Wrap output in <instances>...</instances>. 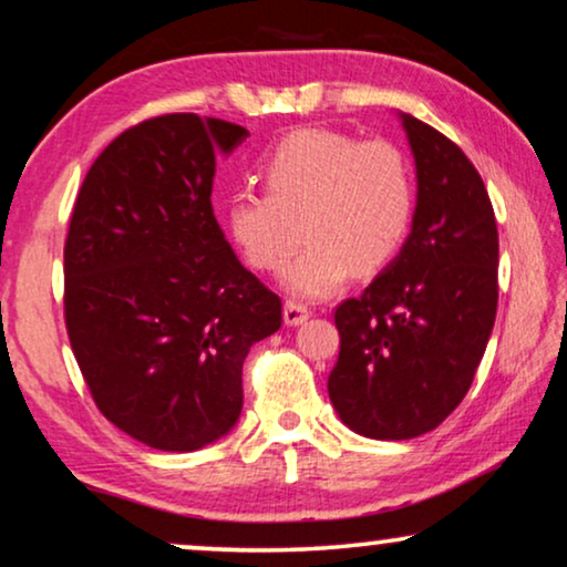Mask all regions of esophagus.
I'll return each mask as SVG.
<instances>
[{
  "label": "esophagus",
  "mask_w": 567,
  "mask_h": 567,
  "mask_svg": "<svg viewBox=\"0 0 567 567\" xmlns=\"http://www.w3.org/2000/svg\"><path fill=\"white\" fill-rule=\"evenodd\" d=\"M307 318H310V310H307L305 305H299V301H293V299H289L284 305V322L286 326H301V322H305Z\"/></svg>",
  "instance_id": "esophagus-1"
}]
</instances>
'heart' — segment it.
Masks as SVG:
<instances>
[{"instance_id": "b5f03b06", "label": "heart", "mask_w": 567, "mask_h": 567, "mask_svg": "<svg viewBox=\"0 0 567 567\" xmlns=\"http://www.w3.org/2000/svg\"><path fill=\"white\" fill-rule=\"evenodd\" d=\"M268 189H237L226 205L231 239L257 270L286 268L284 289L322 299L349 276L385 268L414 216V176L399 145L347 132H291L262 164Z\"/></svg>"}]
</instances>
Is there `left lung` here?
Instances as JSON below:
<instances>
[{
  "mask_svg": "<svg viewBox=\"0 0 567 567\" xmlns=\"http://www.w3.org/2000/svg\"><path fill=\"white\" fill-rule=\"evenodd\" d=\"M416 168V208L401 252L359 299L341 333L328 395L372 440L435 430L463 401L497 312V224L472 161L435 127L399 114Z\"/></svg>",
  "mask_w": 567,
  "mask_h": 567,
  "instance_id": "left-lung-1",
  "label": "left lung"
}]
</instances>
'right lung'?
<instances>
[{
  "instance_id": "right-lung-1",
  "label": "right lung",
  "mask_w": 567,
  "mask_h": 567,
  "mask_svg": "<svg viewBox=\"0 0 567 567\" xmlns=\"http://www.w3.org/2000/svg\"><path fill=\"white\" fill-rule=\"evenodd\" d=\"M239 124L166 114L95 158L64 245V320L95 406L156 451L189 453L241 414L249 347L281 328V299L234 255L210 193Z\"/></svg>"
}]
</instances>
